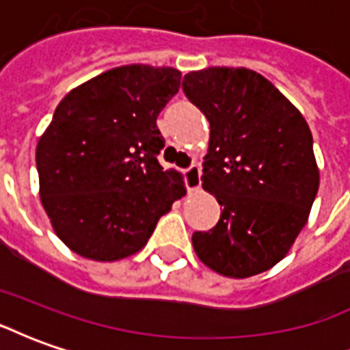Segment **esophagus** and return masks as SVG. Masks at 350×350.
<instances>
[{"label":"esophagus","instance_id":"obj_1","mask_svg":"<svg viewBox=\"0 0 350 350\" xmlns=\"http://www.w3.org/2000/svg\"><path fill=\"white\" fill-rule=\"evenodd\" d=\"M183 178H185V187L189 191H198L200 187V167L197 163H191L189 167L183 168Z\"/></svg>","mask_w":350,"mask_h":350}]
</instances>
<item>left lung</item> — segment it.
I'll use <instances>...</instances> for the list:
<instances>
[{
	"mask_svg": "<svg viewBox=\"0 0 350 350\" xmlns=\"http://www.w3.org/2000/svg\"><path fill=\"white\" fill-rule=\"evenodd\" d=\"M183 93L210 122L202 185L223 208L193 232L198 258L227 278H250L285 257L319 191L308 122L251 69L210 67L183 77Z\"/></svg>",
	"mask_w": 350,
	"mask_h": 350,
	"instance_id": "left-lung-1",
	"label": "left lung"
}]
</instances>
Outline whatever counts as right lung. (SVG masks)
Returning a JSON list of instances; mask_svg holds the SVG:
<instances>
[{
    "instance_id": "obj_1",
    "label": "right lung",
    "mask_w": 350,
    "mask_h": 350,
    "mask_svg": "<svg viewBox=\"0 0 350 350\" xmlns=\"http://www.w3.org/2000/svg\"><path fill=\"white\" fill-rule=\"evenodd\" d=\"M172 67L123 65L75 88L37 144L41 202L57 238L110 262L144 247L161 215L185 195L163 170L157 116L180 88Z\"/></svg>"
}]
</instances>
